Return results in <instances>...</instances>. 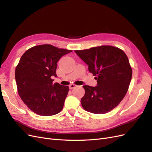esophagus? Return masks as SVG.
Returning a JSON list of instances; mask_svg holds the SVG:
<instances>
[{
  "label": "esophagus",
  "mask_w": 152,
  "mask_h": 152,
  "mask_svg": "<svg viewBox=\"0 0 152 152\" xmlns=\"http://www.w3.org/2000/svg\"><path fill=\"white\" fill-rule=\"evenodd\" d=\"M76 86H77V85H75V84H71V85H69V88H70V89H72V88H75Z\"/></svg>",
  "instance_id": "1"
}]
</instances>
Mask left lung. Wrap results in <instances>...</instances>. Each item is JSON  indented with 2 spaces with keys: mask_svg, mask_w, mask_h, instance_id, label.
<instances>
[{
  "mask_svg": "<svg viewBox=\"0 0 152 152\" xmlns=\"http://www.w3.org/2000/svg\"><path fill=\"white\" fill-rule=\"evenodd\" d=\"M96 76L97 86L83 85L85 95L81 105L89 112L106 114L121 102L129 87L132 70L126 54L121 49L102 45L89 49L75 50Z\"/></svg>",
  "mask_w": 152,
  "mask_h": 152,
  "instance_id": "left-lung-1",
  "label": "left lung"
}]
</instances>
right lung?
Wrapping results in <instances>:
<instances>
[{"instance_id":"right-lung-1","label":"right lung","mask_w":152,"mask_h":152,"mask_svg":"<svg viewBox=\"0 0 152 152\" xmlns=\"http://www.w3.org/2000/svg\"><path fill=\"white\" fill-rule=\"evenodd\" d=\"M71 52L45 44L33 47L22 56L15 69L17 90L22 100L35 114L53 115L63 108L69 88L53 84L51 77H57L58 61Z\"/></svg>"}]
</instances>
